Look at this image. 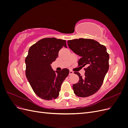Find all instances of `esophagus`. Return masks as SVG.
Here are the masks:
<instances>
[{
  "label": "esophagus",
  "mask_w": 128,
  "mask_h": 128,
  "mask_svg": "<svg viewBox=\"0 0 128 128\" xmlns=\"http://www.w3.org/2000/svg\"><path fill=\"white\" fill-rule=\"evenodd\" d=\"M74 74V72H72V70H70L69 71V75H72V74Z\"/></svg>",
  "instance_id": "34e87169"
}]
</instances>
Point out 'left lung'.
<instances>
[{
    "label": "left lung",
    "mask_w": 128,
    "mask_h": 128,
    "mask_svg": "<svg viewBox=\"0 0 128 128\" xmlns=\"http://www.w3.org/2000/svg\"><path fill=\"white\" fill-rule=\"evenodd\" d=\"M69 48L80 56L78 66L86 71L82 77L78 72V83L73 84L74 94L80 97L94 94L102 86L109 69V54L105 46L91 39L79 38L67 41Z\"/></svg>",
    "instance_id": "1"
}]
</instances>
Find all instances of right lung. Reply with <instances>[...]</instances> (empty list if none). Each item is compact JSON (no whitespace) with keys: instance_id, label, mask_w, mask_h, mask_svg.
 I'll return each mask as SVG.
<instances>
[{"instance_id":"1","label":"right lung","mask_w":128,"mask_h":128,"mask_svg":"<svg viewBox=\"0 0 128 128\" xmlns=\"http://www.w3.org/2000/svg\"><path fill=\"white\" fill-rule=\"evenodd\" d=\"M63 46L67 48L66 40L45 38L31 46L26 58V78L34 92L42 99H56L69 73L67 68L54 71L51 66Z\"/></svg>"}]
</instances>
